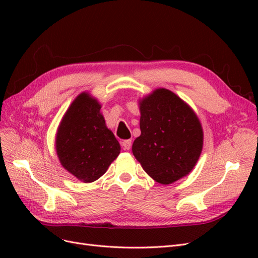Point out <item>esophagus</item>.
I'll use <instances>...</instances> for the list:
<instances>
[{
    "instance_id": "esophagus-1",
    "label": "esophagus",
    "mask_w": 258,
    "mask_h": 258,
    "mask_svg": "<svg viewBox=\"0 0 258 258\" xmlns=\"http://www.w3.org/2000/svg\"><path fill=\"white\" fill-rule=\"evenodd\" d=\"M131 140H124V141L121 143V145H122V147H123V150H126V151H129L130 148H131Z\"/></svg>"
}]
</instances>
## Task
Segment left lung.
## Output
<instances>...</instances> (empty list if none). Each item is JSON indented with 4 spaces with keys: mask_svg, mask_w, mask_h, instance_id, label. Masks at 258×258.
Segmentation results:
<instances>
[{
    "mask_svg": "<svg viewBox=\"0 0 258 258\" xmlns=\"http://www.w3.org/2000/svg\"><path fill=\"white\" fill-rule=\"evenodd\" d=\"M141 136L132 153L145 172L162 185L189 172L204 147V130L192 108L174 92L155 89L139 100Z\"/></svg>",
    "mask_w": 258,
    "mask_h": 258,
    "instance_id": "8db88e82",
    "label": "left lung"
}]
</instances>
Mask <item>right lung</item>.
<instances>
[{
    "mask_svg": "<svg viewBox=\"0 0 258 258\" xmlns=\"http://www.w3.org/2000/svg\"><path fill=\"white\" fill-rule=\"evenodd\" d=\"M54 147L61 166L83 183L97 181L120 153L100 102L87 91L74 99L62 117Z\"/></svg>",
    "mask_w": 258,
    "mask_h": 258,
    "instance_id": "right-lung-1",
    "label": "right lung"
}]
</instances>
